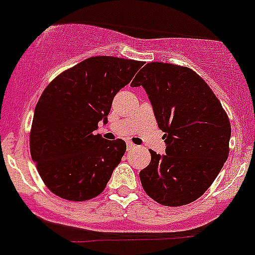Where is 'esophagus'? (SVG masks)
Listing matches in <instances>:
<instances>
[{
	"mask_svg": "<svg viewBox=\"0 0 255 255\" xmlns=\"http://www.w3.org/2000/svg\"><path fill=\"white\" fill-rule=\"evenodd\" d=\"M134 147H135L134 143H132L130 141H127V149H128V151H129V149H133Z\"/></svg>",
	"mask_w": 255,
	"mask_h": 255,
	"instance_id": "34e87169",
	"label": "esophagus"
}]
</instances>
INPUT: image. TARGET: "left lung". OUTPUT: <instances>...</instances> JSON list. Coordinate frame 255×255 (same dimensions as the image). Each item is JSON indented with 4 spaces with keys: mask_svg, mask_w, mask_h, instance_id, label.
<instances>
[{
    "mask_svg": "<svg viewBox=\"0 0 255 255\" xmlns=\"http://www.w3.org/2000/svg\"><path fill=\"white\" fill-rule=\"evenodd\" d=\"M132 87H143L157 125L165 132L166 154L151 152L139 172L149 197L165 206H181L210 187L229 154V118L213 90L194 70L148 63Z\"/></svg>",
    "mask_w": 255,
    "mask_h": 255,
    "instance_id": "1",
    "label": "left lung"
}]
</instances>
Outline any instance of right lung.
<instances>
[{"mask_svg":"<svg viewBox=\"0 0 255 255\" xmlns=\"http://www.w3.org/2000/svg\"><path fill=\"white\" fill-rule=\"evenodd\" d=\"M142 61L93 56L52 80L36 104L30 151L52 194L70 201L98 196L126 152L123 139L95 134L108 122L114 95L128 84Z\"/></svg>","mask_w":255,"mask_h":255,"instance_id":"1","label":"right lung"}]
</instances>
